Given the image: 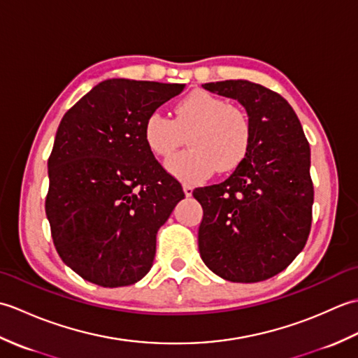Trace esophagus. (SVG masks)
<instances>
[{"label": "esophagus", "instance_id": "esophagus-1", "mask_svg": "<svg viewBox=\"0 0 358 358\" xmlns=\"http://www.w3.org/2000/svg\"><path fill=\"white\" fill-rule=\"evenodd\" d=\"M183 191H185V195H186V196H192L194 187L189 186V185H183Z\"/></svg>", "mask_w": 358, "mask_h": 358}]
</instances>
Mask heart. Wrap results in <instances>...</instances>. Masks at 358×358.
<instances>
[{"mask_svg": "<svg viewBox=\"0 0 358 358\" xmlns=\"http://www.w3.org/2000/svg\"><path fill=\"white\" fill-rule=\"evenodd\" d=\"M185 136L189 150L173 157L167 171L185 183H201L215 171L229 173L246 162L254 129L245 110L194 90L173 106V120L152 112L143 126L144 143L159 158H171Z\"/></svg>", "mask_w": 358, "mask_h": 358, "instance_id": "heart-1", "label": "heart"}]
</instances>
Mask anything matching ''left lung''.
<instances>
[{
    "instance_id": "8db88e82",
    "label": "left lung",
    "mask_w": 358,
    "mask_h": 358,
    "mask_svg": "<svg viewBox=\"0 0 358 358\" xmlns=\"http://www.w3.org/2000/svg\"><path fill=\"white\" fill-rule=\"evenodd\" d=\"M237 100L252 123L246 162L223 183L199 187V249L208 268L234 283H257L285 271L305 248L313 222L310 149L283 96L246 80L206 83Z\"/></svg>"
}]
</instances>
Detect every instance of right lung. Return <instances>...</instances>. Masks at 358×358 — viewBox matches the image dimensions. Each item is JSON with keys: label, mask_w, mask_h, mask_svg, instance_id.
I'll return each instance as SVG.
<instances>
[{"label": "right lung", "mask_w": 358, "mask_h": 358, "mask_svg": "<svg viewBox=\"0 0 358 358\" xmlns=\"http://www.w3.org/2000/svg\"><path fill=\"white\" fill-rule=\"evenodd\" d=\"M183 89L106 80L58 126L45 215L62 260L90 283L129 286L152 268L157 232L185 192L146 146L143 126Z\"/></svg>", "instance_id": "1"}]
</instances>
